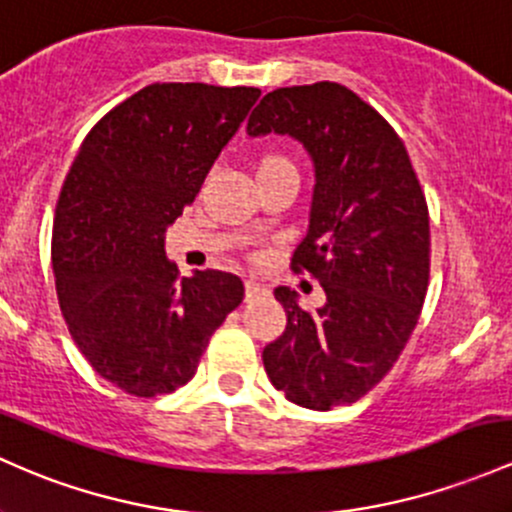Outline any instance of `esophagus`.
Returning <instances> with one entry per match:
<instances>
[{
	"instance_id": "esophagus-1",
	"label": "esophagus",
	"mask_w": 512,
	"mask_h": 512,
	"mask_svg": "<svg viewBox=\"0 0 512 512\" xmlns=\"http://www.w3.org/2000/svg\"><path fill=\"white\" fill-rule=\"evenodd\" d=\"M260 296H269V291L265 289V286H260L255 282H245V299L247 301H255V299H260Z\"/></svg>"
}]
</instances>
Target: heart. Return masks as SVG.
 <instances>
[{"mask_svg":"<svg viewBox=\"0 0 512 512\" xmlns=\"http://www.w3.org/2000/svg\"><path fill=\"white\" fill-rule=\"evenodd\" d=\"M279 162H289V160H286V157H282V155H265V157H260V165H257V172L267 170V167L279 165Z\"/></svg>","mask_w":512,"mask_h":512,"instance_id":"obj_1","label":"heart"}]
</instances>
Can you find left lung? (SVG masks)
<instances>
[{
	"mask_svg": "<svg viewBox=\"0 0 512 512\" xmlns=\"http://www.w3.org/2000/svg\"><path fill=\"white\" fill-rule=\"evenodd\" d=\"M289 136L313 162V199L294 269L325 303L303 311L289 286L274 299L286 330L262 352L274 389L311 411L355 403L389 374L411 338L430 279V218L396 131L338 82L262 97L247 136Z\"/></svg>",
	"mask_w": 512,
	"mask_h": 512,
	"instance_id": "obj_1",
	"label": "left lung"
}]
</instances>
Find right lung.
<instances>
[{
	"label": "right lung",
	"instance_id": "add662e5",
	"mask_svg": "<svg viewBox=\"0 0 512 512\" xmlns=\"http://www.w3.org/2000/svg\"><path fill=\"white\" fill-rule=\"evenodd\" d=\"M255 87L150 84L80 145L53 223V272L67 328L126 393H172L196 374L213 330L240 306V277L177 279L167 228L260 99Z\"/></svg>",
	"mask_w": 512,
	"mask_h": 512
}]
</instances>
